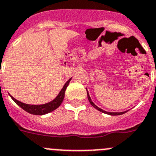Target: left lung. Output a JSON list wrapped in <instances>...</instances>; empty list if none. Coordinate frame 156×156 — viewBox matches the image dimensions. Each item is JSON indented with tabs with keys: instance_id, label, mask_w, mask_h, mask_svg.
<instances>
[{
	"instance_id": "8db88e82",
	"label": "left lung",
	"mask_w": 156,
	"mask_h": 156,
	"mask_svg": "<svg viewBox=\"0 0 156 156\" xmlns=\"http://www.w3.org/2000/svg\"><path fill=\"white\" fill-rule=\"evenodd\" d=\"M87 95H88V101H89V102L91 103V105H92V106H93L94 108H95L96 109H98L99 111L102 112V113H106V114H109V115H112V116H116V115H121V114H123V113H125L126 112H121V113H109V112H106V111H104V110H102V109H100V108H99L98 106H95V104H94L93 102H92V101L91 100V98L90 96H89V95H88V92H87Z\"/></svg>"
}]
</instances>
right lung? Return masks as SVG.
Returning a JSON list of instances; mask_svg holds the SVG:
<instances>
[{"mask_svg":"<svg viewBox=\"0 0 156 156\" xmlns=\"http://www.w3.org/2000/svg\"><path fill=\"white\" fill-rule=\"evenodd\" d=\"M71 81V78L68 80L67 82L65 83V85H64L63 88L61 89V91L60 92V93L58 94L55 99L52 101V102H49V103H46V104L43 105H29L26 104V103H23V102H21L19 101H18L17 99H15V98H13L12 95H10L12 99H13L14 102L16 103L17 105H19L22 109H23L24 110H26L28 113H31V114L34 115H43L47 114V113H50V112L54 111V109H56L57 108H58L60 106V105L61 104V102H63L64 98V93H65V90L67 87L69 85V82Z\"/></svg>","mask_w":156,"mask_h":156,"instance_id":"1","label":"right lung"}]
</instances>
